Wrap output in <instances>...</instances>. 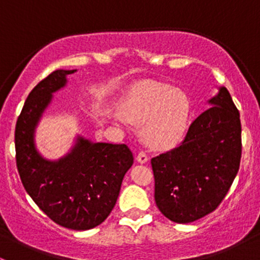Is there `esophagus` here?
<instances>
[{"label": "esophagus", "mask_w": 260, "mask_h": 260, "mask_svg": "<svg viewBox=\"0 0 260 260\" xmlns=\"http://www.w3.org/2000/svg\"><path fill=\"white\" fill-rule=\"evenodd\" d=\"M137 161L140 162V164H146V162L148 161V156H147L146 152L141 151L140 153L137 154Z\"/></svg>", "instance_id": "1"}]
</instances>
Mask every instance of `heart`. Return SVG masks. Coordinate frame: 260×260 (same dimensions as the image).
<instances>
[{
    "instance_id": "obj_1",
    "label": "heart",
    "mask_w": 260,
    "mask_h": 260,
    "mask_svg": "<svg viewBox=\"0 0 260 260\" xmlns=\"http://www.w3.org/2000/svg\"><path fill=\"white\" fill-rule=\"evenodd\" d=\"M127 117L143 123L145 142L154 149L176 146L186 132L190 103L183 91L157 81H147L128 99Z\"/></svg>"
}]
</instances>
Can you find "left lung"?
<instances>
[{"label":"left lung","instance_id":"8db88e82","mask_svg":"<svg viewBox=\"0 0 260 260\" xmlns=\"http://www.w3.org/2000/svg\"><path fill=\"white\" fill-rule=\"evenodd\" d=\"M188 127L176 148L151 159L154 201L171 221L187 224L221 204L242 158L240 114L226 88Z\"/></svg>","mask_w":260,"mask_h":260}]
</instances>
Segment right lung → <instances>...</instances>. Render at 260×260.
Returning <instances> with one entry per match:
<instances>
[{
  "label": "right lung",
  "mask_w": 260,
  "mask_h": 260,
  "mask_svg": "<svg viewBox=\"0 0 260 260\" xmlns=\"http://www.w3.org/2000/svg\"><path fill=\"white\" fill-rule=\"evenodd\" d=\"M75 70H55L28 94L15 128L16 166L26 192L54 222L73 230L98 226L113 210L125 172L133 165L127 145L91 143L84 138L56 162L43 158L34 131L54 91Z\"/></svg>",
  "instance_id": "right-lung-1"
}]
</instances>
